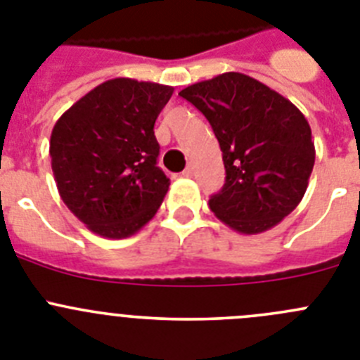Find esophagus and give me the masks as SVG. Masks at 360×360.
<instances>
[{"mask_svg":"<svg viewBox=\"0 0 360 360\" xmlns=\"http://www.w3.org/2000/svg\"><path fill=\"white\" fill-rule=\"evenodd\" d=\"M193 173H195V169H193V165H191V164H187V167H186V169L182 171V176H186V178H191V176H193Z\"/></svg>","mask_w":360,"mask_h":360,"instance_id":"34e87169","label":"esophagus"}]
</instances>
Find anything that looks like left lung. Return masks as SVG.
<instances>
[{"label":"left lung","instance_id":"left-lung-1","mask_svg":"<svg viewBox=\"0 0 360 360\" xmlns=\"http://www.w3.org/2000/svg\"><path fill=\"white\" fill-rule=\"evenodd\" d=\"M212 126L224 153L225 184L209 207L241 234L278 225L303 200L316 148L308 120L263 82L221 73L180 91Z\"/></svg>","mask_w":360,"mask_h":360}]
</instances>
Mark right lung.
I'll list each match as a JSON object with an SVG mask.
<instances>
[{"mask_svg": "<svg viewBox=\"0 0 360 360\" xmlns=\"http://www.w3.org/2000/svg\"><path fill=\"white\" fill-rule=\"evenodd\" d=\"M173 95L158 82L117 77L59 117L50 136L57 191L91 232L128 238L157 214L169 178L157 165L155 120Z\"/></svg>", "mask_w": 360, "mask_h": 360, "instance_id": "obj_1", "label": "right lung"}]
</instances>
